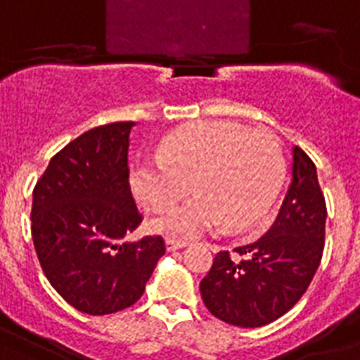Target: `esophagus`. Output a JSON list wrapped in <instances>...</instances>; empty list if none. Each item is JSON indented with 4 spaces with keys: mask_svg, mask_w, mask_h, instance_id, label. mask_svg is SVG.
<instances>
[{
    "mask_svg": "<svg viewBox=\"0 0 360 360\" xmlns=\"http://www.w3.org/2000/svg\"><path fill=\"white\" fill-rule=\"evenodd\" d=\"M188 246L186 240H177V239H166V250L168 252H175V250H181V248H185Z\"/></svg>",
    "mask_w": 360,
    "mask_h": 360,
    "instance_id": "34e87169",
    "label": "esophagus"
}]
</instances>
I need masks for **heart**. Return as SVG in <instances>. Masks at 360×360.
Returning a JSON list of instances; mask_svg holds the SVG:
<instances>
[{
    "mask_svg": "<svg viewBox=\"0 0 360 360\" xmlns=\"http://www.w3.org/2000/svg\"><path fill=\"white\" fill-rule=\"evenodd\" d=\"M278 140L231 121H200L169 136L160 155L141 158L130 174L132 191L153 209L169 207L149 228L174 239H192L224 224L245 231L269 213L284 181Z\"/></svg>",
    "mask_w": 360,
    "mask_h": 360,
    "instance_id": "heart-1",
    "label": "heart"
}]
</instances>
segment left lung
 <instances>
[{"label":"left lung","mask_w":360,"mask_h":360,"mask_svg":"<svg viewBox=\"0 0 360 360\" xmlns=\"http://www.w3.org/2000/svg\"><path fill=\"white\" fill-rule=\"evenodd\" d=\"M291 181L271 230L252 245L214 256L200 291L214 318L236 327H263L295 307L318 271L325 243V198L316 166L291 149Z\"/></svg>","instance_id":"obj_1"}]
</instances>
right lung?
Returning <instances> with one entry per match:
<instances>
[{"label": "right lung", "mask_w": 360, "mask_h": 360, "mask_svg": "<svg viewBox=\"0 0 360 360\" xmlns=\"http://www.w3.org/2000/svg\"><path fill=\"white\" fill-rule=\"evenodd\" d=\"M129 123L78 136L33 191L31 233L41 267L70 307L91 316L132 307L164 254L162 237L130 240L140 226L129 188Z\"/></svg>", "instance_id": "right-lung-1"}]
</instances>
